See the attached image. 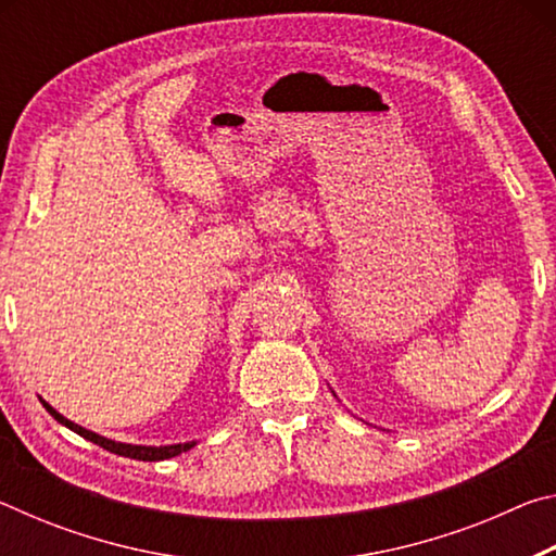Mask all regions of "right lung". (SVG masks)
Instances as JSON below:
<instances>
[{
  "mask_svg": "<svg viewBox=\"0 0 556 556\" xmlns=\"http://www.w3.org/2000/svg\"><path fill=\"white\" fill-rule=\"evenodd\" d=\"M41 402H43L46 412H49L55 421H61L63 427H68L71 431H75V434H80L83 439L92 441V444H98V446H102V448H108L110 454H117V456H125V458H137V460H166V458H174V456H178V454H184V451H188V448H193V446H195V441H186V444H168V446H139V444H122V441H112V439H108V437H100V434H96V431H90V429H86V427L75 425V421L65 419L61 412H55L49 402H46V400H41Z\"/></svg>",
  "mask_w": 556,
  "mask_h": 556,
  "instance_id": "obj_1",
  "label": "right lung"
}]
</instances>
